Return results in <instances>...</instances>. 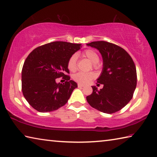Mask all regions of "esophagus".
<instances>
[{
  "label": "esophagus",
  "instance_id": "obj_1",
  "mask_svg": "<svg viewBox=\"0 0 157 157\" xmlns=\"http://www.w3.org/2000/svg\"><path fill=\"white\" fill-rule=\"evenodd\" d=\"M78 86L79 88H82V87H83L84 86V84H78Z\"/></svg>",
  "mask_w": 157,
  "mask_h": 157
}]
</instances>
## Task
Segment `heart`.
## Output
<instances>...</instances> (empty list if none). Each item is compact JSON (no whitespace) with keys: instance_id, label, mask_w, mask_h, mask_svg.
<instances>
[{"instance_id":"obj_1","label":"heart","mask_w":157,"mask_h":157,"mask_svg":"<svg viewBox=\"0 0 157 157\" xmlns=\"http://www.w3.org/2000/svg\"><path fill=\"white\" fill-rule=\"evenodd\" d=\"M82 56L89 59L92 63H93V67L95 68H98L99 65L98 62L99 61V56L98 53L94 49H87L83 51ZM78 58L75 54L72 55L68 61V63H67V66L70 71L75 72L78 68ZM96 78V73L94 72H88V73H84V72H79V73L75 74L73 76V78L74 81L77 82L79 84H85L94 79Z\"/></svg>"}]
</instances>
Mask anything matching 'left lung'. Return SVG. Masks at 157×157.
I'll use <instances>...</instances> for the list:
<instances>
[{"mask_svg": "<svg viewBox=\"0 0 157 157\" xmlns=\"http://www.w3.org/2000/svg\"><path fill=\"white\" fill-rule=\"evenodd\" d=\"M101 54L103 68L97 82L103 84L98 90L86 96L92 108L104 113L113 114L122 109L133 98L137 84L135 63L125 49L106 41H95L87 44Z\"/></svg>", "mask_w": 157, "mask_h": 157, "instance_id": "left-lung-1", "label": "left lung"}]
</instances>
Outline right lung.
<instances>
[{
  "mask_svg": "<svg viewBox=\"0 0 157 157\" xmlns=\"http://www.w3.org/2000/svg\"><path fill=\"white\" fill-rule=\"evenodd\" d=\"M81 44L55 41L36 47L27 56L21 72V89L27 102L37 111L58 110L68 102L78 84L71 80L67 66ZM65 78L63 84L56 79Z\"/></svg>",
  "mask_w": 157,
  "mask_h": 157,
  "instance_id": "add662e5",
  "label": "right lung"
}]
</instances>
